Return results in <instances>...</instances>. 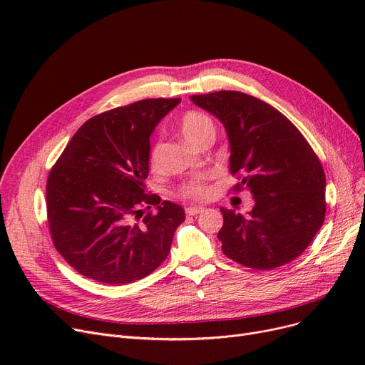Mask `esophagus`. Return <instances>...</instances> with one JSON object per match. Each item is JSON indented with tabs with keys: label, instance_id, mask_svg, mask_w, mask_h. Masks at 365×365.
<instances>
[{
	"label": "esophagus",
	"instance_id": "1",
	"mask_svg": "<svg viewBox=\"0 0 365 365\" xmlns=\"http://www.w3.org/2000/svg\"><path fill=\"white\" fill-rule=\"evenodd\" d=\"M204 212V207H187L186 208V215L187 216H197Z\"/></svg>",
	"mask_w": 365,
	"mask_h": 365
}]
</instances>
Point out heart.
Wrapping results in <instances>:
<instances>
[{"label":"heart","mask_w":365,"mask_h":365,"mask_svg":"<svg viewBox=\"0 0 365 365\" xmlns=\"http://www.w3.org/2000/svg\"><path fill=\"white\" fill-rule=\"evenodd\" d=\"M179 128L182 136L187 143L192 146L197 145V142L204 136L208 130H213V123L205 113L200 110H186L179 121ZM148 165L152 171H157L160 167V145H153L149 150L148 155ZM212 190L207 183V179L198 178L185 183L178 190V195L185 200H194L201 201L210 197Z\"/></svg>","instance_id":"b5f03b06"}]
</instances>
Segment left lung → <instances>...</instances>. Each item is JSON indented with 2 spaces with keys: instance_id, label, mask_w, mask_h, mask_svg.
Returning a JSON list of instances; mask_svg holds the SVG:
<instances>
[{
  "instance_id": "1",
  "label": "left lung",
  "mask_w": 365,
  "mask_h": 365,
  "mask_svg": "<svg viewBox=\"0 0 365 365\" xmlns=\"http://www.w3.org/2000/svg\"><path fill=\"white\" fill-rule=\"evenodd\" d=\"M190 101L223 123L231 175L240 180L234 190L248 189L256 201L247 216L220 208L223 255L259 271L297 259L325 219V173L308 140L279 110L250 94L220 90Z\"/></svg>"
}]
</instances>
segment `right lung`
<instances>
[{
    "instance_id": "right-lung-1",
    "label": "right lung",
    "mask_w": 365,
    "mask_h": 365,
    "mask_svg": "<svg viewBox=\"0 0 365 365\" xmlns=\"http://www.w3.org/2000/svg\"><path fill=\"white\" fill-rule=\"evenodd\" d=\"M179 103V98L145 99L96 115L51 167L46 186L51 241L86 278L124 285L148 277L168 256L185 212L168 201L160 205L158 195L146 194L145 180L150 133Z\"/></svg>"
}]
</instances>
